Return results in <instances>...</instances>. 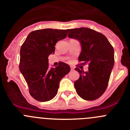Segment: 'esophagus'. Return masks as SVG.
I'll use <instances>...</instances> for the list:
<instances>
[{"instance_id": "34e87169", "label": "esophagus", "mask_w": 130, "mask_h": 130, "mask_svg": "<svg viewBox=\"0 0 130 130\" xmlns=\"http://www.w3.org/2000/svg\"><path fill=\"white\" fill-rule=\"evenodd\" d=\"M71 71H74V67H71Z\"/></svg>"}]
</instances>
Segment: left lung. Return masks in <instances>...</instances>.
I'll return each instance as SVG.
<instances>
[{
  "label": "left lung",
  "instance_id": "8db88e82",
  "mask_svg": "<svg viewBox=\"0 0 130 130\" xmlns=\"http://www.w3.org/2000/svg\"><path fill=\"white\" fill-rule=\"evenodd\" d=\"M68 36L79 41L82 47L79 61L82 65L88 64L87 72L81 67L75 69L80 75L74 83L76 92L85 100H95L107 88L114 65L113 48L105 35L87 27L71 29Z\"/></svg>",
  "mask_w": 130,
  "mask_h": 130
}]
</instances>
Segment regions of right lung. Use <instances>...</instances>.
Listing matches in <instances>:
<instances>
[{
  "label": "right lung",
  "instance_id": "right-lung-1",
  "mask_svg": "<svg viewBox=\"0 0 130 130\" xmlns=\"http://www.w3.org/2000/svg\"><path fill=\"white\" fill-rule=\"evenodd\" d=\"M69 29H43L29 34L20 48V72L29 86L31 96L38 101H48L56 95L59 82L71 68L59 62L49 68L48 57L53 54L57 42L64 39Z\"/></svg>",
  "mask_w": 130,
  "mask_h": 130
}]
</instances>
